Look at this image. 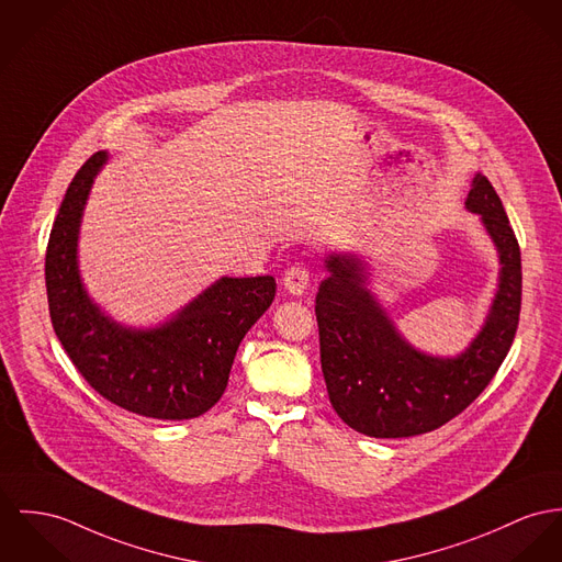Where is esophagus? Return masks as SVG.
Listing matches in <instances>:
<instances>
[{"instance_id": "1", "label": "esophagus", "mask_w": 562, "mask_h": 562, "mask_svg": "<svg viewBox=\"0 0 562 562\" xmlns=\"http://www.w3.org/2000/svg\"><path fill=\"white\" fill-rule=\"evenodd\" d=\"M282 284H284V289H286L291 295L300 297V295L305 293V289H307V284H310L307 269L302 267V265H293V267H289V269L284 271Z\"/></svg>"}]
</instances>
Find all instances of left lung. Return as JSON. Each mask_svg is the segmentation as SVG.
Segmentation results:
<instances>
[{
	"instance_id": "obj_1",
	"label": "left lung",
	"mask_w": 562,
	"mask_h": 562,
	"mask_svg": "<svg viewBox=\"0 0 562 562\" xmlns=\"http://www.w3.org/2000/svg\"><path fill=\"white\" fill-rule=\"evenodd\" d=\"M467 210L481 217L498 252V286L471 345L453 357L411 345L370 289V265L352 252L325 259L316 293L321 368L334 411L374 438L432 432L490 385L516 338L521 303L519 246L505 207L476 173Z\"/></svg>"
}]
</instances>
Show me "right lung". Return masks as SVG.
<instances>
[{"label":"right lung","mask_w":562,"mask_h":562,"mask_svg":"<svg viewBox=\"0 0 562 562\" xmlns=\"http://www.w3.org/2000/svg\"><path fill=\"white\" fill-rule=\"evenodd\" d=\"M109 151L93 154L70 181L46 248L53 329L87 383L140 417L181 422L222 397L235 352L276 297L273 276H222L156 327H128L87 293L79 233L93 179Z\"/></svg>","instance_id":"add662e5"}]
</instances>
